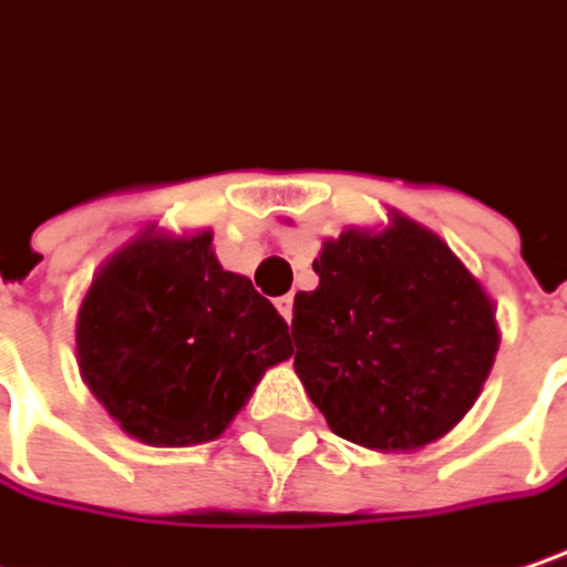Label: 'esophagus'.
<instances>
[{
  "label": "esophagus",
  "instance_id": "obj_1",
  "mask_svg": "<svg viewBox=\"0 0 567 567\" xmlns=\"http://www.w3.org/2000/svg\"><path fill=\"white\" fill-rule=\"evenodd\" d=\"M276 308H279V315L285 320H291V308H295V298L291 295H282V298H276Z\"/></svg>",
  "mask_w": 567,
  "mask_h": 567
}]
</instances>
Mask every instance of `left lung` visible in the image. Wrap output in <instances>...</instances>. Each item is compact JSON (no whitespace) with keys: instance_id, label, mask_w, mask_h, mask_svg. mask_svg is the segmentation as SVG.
I'll return each mask as SVG.
<instances>
[{"instance_id":"obj_1","label":"left lung","mask_w":567,"mask_h":567,"mask_svg":"<svg viewBox=\"0 0 567 567\" xmlns=\"http://www.w3.org/2000/svg\"><path fill=\"white\" fill-rule=\"evenodd\" d=\"M295 295V372L330 430L379 452L423 450L482 394L497 352L494 305L462 259L401 215L343 230Z\"/></svg>"}]
</instances>
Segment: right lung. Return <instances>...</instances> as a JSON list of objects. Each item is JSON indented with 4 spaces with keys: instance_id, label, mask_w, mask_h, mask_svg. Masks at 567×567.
Returning a JSON list of instances; mask_svg holds the SVG:
<instances>
[{
    "instance_id": "right-lung-1",
    "label": "right lung",
    "mask_w": 567,
    "mask_h": 567,
    "mask_svg": "<svg viewBox=\"0 0 567 567\" xmlns=\"http://www.w3.org/2000/svg\"><path fill=\"white\" fill-rule=\"evenodd\" d=\"M288 355V323L247 276L224 272L212 230L147 227L95 272L76 315L83 382L147 446L217 440Z\"/></svg>"
}]
</instances>
